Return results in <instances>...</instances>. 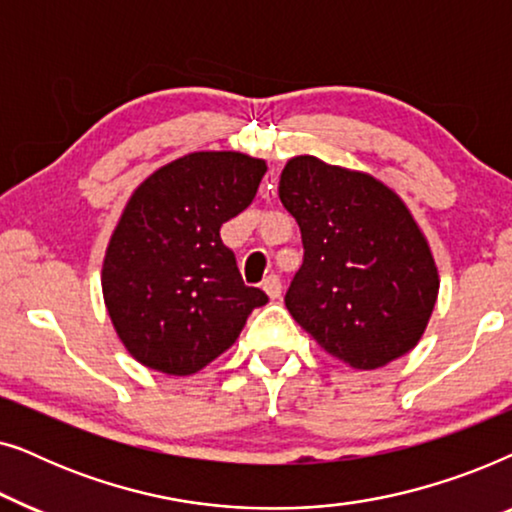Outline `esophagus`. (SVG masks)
<instances>
[{
	"instance_id": "obj_1",
	"label": "esophagus",
	"mask_w": 512,
	"mask_h": 512,
	"mask_svg": "<svg viewBox=\"0 0 512 512\" xmlns=\"http://www.w3.org/2000/svg\"><path fill=\"white\" fill-rule=\"evenodd\" d=\"M261 286H263V291L268 293V296H270L272 300L282 296V279H279L277 275H268V277H265Z\"/></svg>"
}]
</instances>
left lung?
I'll return each instance as SVG.
<instances>
[{
	"mask_svg": "<svg viewBox=\"0 0 512 512\" xmlns=\"http://www.w3.org/2000/svg\"><path fill=\"white\" fill-rule=\"evenodd\" d=\"M279 198L305 249L284 296L291 317L352 368L408 354L436 305L438 270L403 200L370 174L314 156L286 163Z\"/></svg>",
	"mask_w": 512,
	"mask_h": 512,
	"instance_id": "left-lung-1",
	"label": "left lung"
}]
</instances>
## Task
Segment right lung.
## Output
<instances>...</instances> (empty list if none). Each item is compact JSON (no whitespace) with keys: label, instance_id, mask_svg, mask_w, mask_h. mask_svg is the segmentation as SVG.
Segmentation results:
<instances>
[{"label":"right lung","instance_id":"obj_1","mask_svg":"<svg viewBox=\"0 0 512 512\" xmlns=\"http://www.w3.org/2000/svg\"><path fill=\"white\" fill-rule=\"evenodd\" d=\"M265 170L237 151L188 153L132 193L104 256L102 293L118 338L146 368L198 373L268 303L242 282L221 240V226L251 205Z\"/></svg>","mask_w":512,"mask_h":512}]
</instances>
